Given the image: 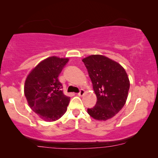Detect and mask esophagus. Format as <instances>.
<instances>
[{
    "label": "esophagus",
    "mask_w": 158,
    "mask_h": 158,
    "mask_svg": "<svg viewBox=\"0 0 158 158\" xmlns=\"http://www.w3.org/2000/svg\"><path fill=\"white\" fill-rule=\"evenodd\" d=\"M84 94H85V90H84L83 89H81V91H80L78 94H77V95H78L79 96H83Z\"/></svg>",
    "instance_id": "esophagus-1"
}]
</instances>
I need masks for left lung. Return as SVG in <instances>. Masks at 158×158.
Masks as SVG:
<instances>
[{
    "instance_id": "1",
    "label": "left lung",
    "mask_w": 158,
    "mask_h": 158,
    "mask_svg": "<svg viewBox=\"0 0 158 158\" xmlns=\"http://www.w3.org/2000/svg\"><path fill=\"white\" fill-rule=\"evenodd\" d=\"M93 88L97 97L96 104L88 109V114L98 121L111 118L126 103L130 86L124 68L117 62L101 55L83 58Z\"/></svg>"
}]
</instances>
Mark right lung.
Here are the masks:
<instances>
[{"label": "right lung", "instance_id": "obj_1", "mask_svg": "<svg viewBox=\"0 0 158 158\" xmlns=\"http://www.w3.org/2000/svg\"><path fill=\"white\" fill-rule=\"evenodd\" d=\"M69 61L68 57H49L30 71L24 83L29 107L45 122H55L64 115L70 102L58 76Z\"/></svg>", "mask_w": 158, "mask_h": 158}]
</instances>
